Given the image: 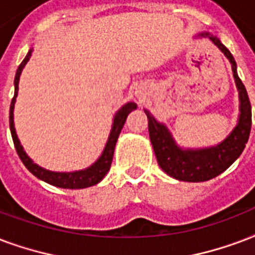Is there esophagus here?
Segmentation results:
<instances>
[{"label":"esophagus","mask_w":255,"mask_h":255,"mask_svg":"<svg viewBox=\"0 0 255 255\" xmlns=\"http://www.w3.org/2000/svg\"><path fill=\"white\" fill-rule=\"evenodd\" d=\"M137 99H139V102H143V100H144V96L139 93V95H137Z\"/></svg>","instance_id":"34e87169"}]
</instances>
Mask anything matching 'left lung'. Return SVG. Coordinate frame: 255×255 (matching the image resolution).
<instances>
[{
    "mask_svg": "<svg viewBox=\"0 0 255 255\" xmlns=\"http://www.w3.org/2000/svg\"><path fill=\"white\" fill-rule=\"evenodd\" d=\"M201 36L209 37L231 63L237 88L240 91L241 115L240 122L234 128V131L221 144L203 149H182L175 144L168 129L153 119L148 111H144L148 119L149 139L152 143L153 152L156 155L159 166L166 174L184 182H205L226 171L240 158L248 143L252 129V104L245 85L237 75L236 60L217 37L210 36L209 33Z\"/></svg>",
    "mask_w": 255,
    "mask_h": 255,
    "instance_id": "1",
    "label": "left lung"
}]
</instances>
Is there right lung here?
<instances>
[{
  "label": "right lung",
  "instance_id": "right-lung-1",
  "mask_svg": "<svg viewBox=\"0 0 255 255\" xmlns=\"http://www.w3.org/2000/svg\"><path fill=\"white\" fill-rule=\"evenodd\" d=\"M32 56V50H29V53L26 54V57L22 60V63L19 64L18 69L15 72L14 77V96L11 99L10 103V111H9V126H10V132L11 137H13V143H14L15 151L18 153L21 162L24 163V166L32 172L34 176H37L38 179L44 180L46 183L56 186V187L61 188H85L91 187L93 184H97L100 180L106 176V174L110 171L111 163H112V158H114V151L118 137H119L122 128H123L126 119L129 112L137 108L135 103H127L126 106H123L118 111V114L115 115L114 124H112V129H111L110 137L107 141V145L104 151H103L102 156L97 159L96 163H93L92 166L85 168L83 171H76V172H52V171L44 170L41 167H38L37 164L29 159V156L25 153L22 149V145L19 144V140L17 135H15L14 129V123H13V110H14V103L15 97H17V92H18V81H19V75L22 72V68L26 65L29 61V58Z\"/></svg>",
  "mask_w": 255,
  "mask_h": 255
}]
</instances>
